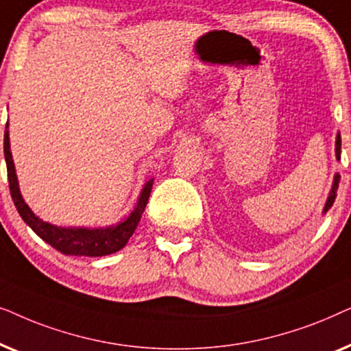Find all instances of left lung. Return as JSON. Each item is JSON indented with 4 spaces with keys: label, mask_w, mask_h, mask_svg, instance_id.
<instances>
[{
    "label": "left lung",
    "mask_w": 351,
    "mask_h": 351,
    "mask_svg": "<svg viewBox=\"0 0 351 351\" xmlns=\"http://www.w3.org/2000/svg\"><path fill=\"white\" fill-rule=\"evenodd\" d=\"M340 145H342V141H340V134L337 132V137H335V158H337V160H340ZM339 180H340V176L335 174V176H334L332 186H330L329 196H328V199H326V204H324V209H323L324 214L328 213V210H329L330 208H332V204H334V201H335V196H337Z\"/></svg>",
    "instance_id": "obj_1"
}]
</instances>
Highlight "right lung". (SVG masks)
Instances as JSON below:
<instances>
[{"mask_svg":"<svg viewBox=\"0 0 351 351\" xmlns=\"http://www.w3.org/2000/svg\"><path fill=\"white\" fill-rule=\"evenodd\" d=\"M4 131V158H6L8 166V180L9 190L14 204L21 214L28 227L40 237L43 241L51 244L57 251L65 254V256H84V257H102L108 254L118 252L119 249L126 246L129 238L136 232L141 217L145 210V206L150 198V191L153 185V179H150L143 185V189L138 195L137 203L134 209L129 213L128 217H124L117 225H110L105 228H84V227H57L49 222L38 217L33 213L25 201L22 198L21 189H19V180L16 174V166H14L11 143H9V131Z\"/></svg>","mask_w":351,"mask_h":351,"instance_id":"1","label":"right lung"}]
</instances>
